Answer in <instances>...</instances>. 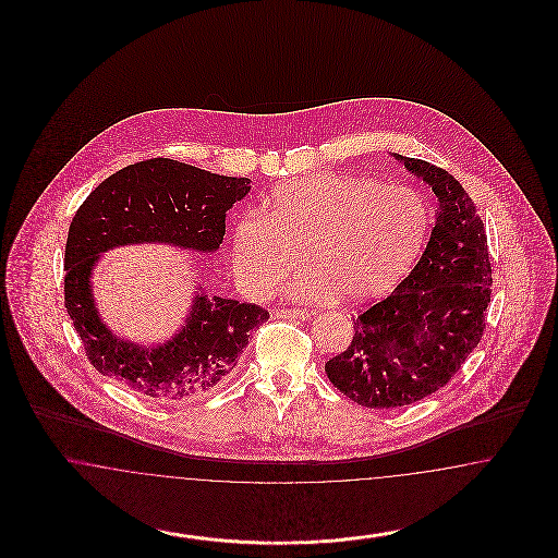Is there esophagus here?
<instances>
[{
    "mask_svg": "<svg viewBox=\"0 0 558 558\" xmlns=\"http://www.w3.org/2000/svg\"><path fill=\"white\" fill-rule=\"evenodd\" d=\"M274 318H310V312L307 310H299V307H282V310H276L274 312Z\"/></svg>",
    "mask_w": 558,
    "mask_h": 558,
    "instance_id": "1",
    "label": "esophagus"
}]
</instances>
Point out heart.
<instances>
[{
    "instance_id": "heart-1",
    "label": "heart",
    "mask_w": 558,
    "mask_h": 558,
    "mask_svg": "<svg viewBox=\"0 0 558 558\" xmlns=\"http://www.w3.org/2000/svg\"><path fill=\"white\" fill-rule=\"evenodd\" d=\"M433 223L430 203L414 187L324 173L280 184L269 209L240 215L232 257L242 289L274 291L305 255L294 291L307 299L368 301L398 287L418 262Z\"/></svg>"
}]
</instances>
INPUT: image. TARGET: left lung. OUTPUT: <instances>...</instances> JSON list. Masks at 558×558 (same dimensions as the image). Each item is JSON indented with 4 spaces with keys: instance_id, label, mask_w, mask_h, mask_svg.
Instances as JSON below:
<instances>
[{
    "instance_id": "1",
    "label": "left lung",
    "mask_w": 558,
    "mask_h": 558,
    "mask_svg": "<svg viewBox=\"0 0 558 558\" xmlns=\"http://www.w3.org/2000/svg\"><path fill=\"white\" fill-rule=\"evenodd\" d=\"M433 187L439 211L426 251L398 289L353 322L330 383L364 408H403L451 380L478 345L492 296L487 234L469 192L446 169L396 155Z\"/></svg>"
}]
</instances>
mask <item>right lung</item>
<instances>
[{
	"mask_svg": "<svg viewBox=\"0 0 558 558\" xmlns=\"http://www.w3.org/2000/svg\"><path fill=\"white\" fill-rule=\"evenodd\" d=\"M248 184L159 157L123 167L83 201L64 251V305L96 371L155 401L203 398L234 374L253 330L269 318L262 305L198 292L186 326L150 349L117 339L100 322L89 276L100 253L123 244L217 251L228 209Z\"/></svg>",
	"mask_w": 558,
	"mask_h": 558,
	"instance_id": "add662e5",
	"label": "right lung"
}]
</instances>
